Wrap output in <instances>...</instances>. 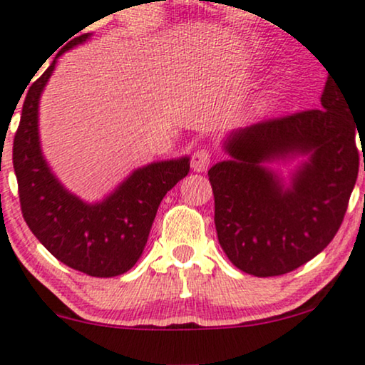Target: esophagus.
<instances>
[{
	"label": "esophagus",
	"instance_id": "esophagus-1",
	"mask_svg": "<svg viewBox=\"0 0 365 365\" xmlns=\"http://www.w3.org/2000/svg\"><path fill=\"white\" fill-rule=\"evenodd\" d=\"M212 161V155L209 150L202 148V150H197L195 153L192 155V170L193 172H205L207 168H209Z\"/></svg>",
	"mask_w": 365,
	"mask_h": 365
}]
</instances>
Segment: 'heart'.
<instances>
[{
    "label": "heart",
    "instance_id": "heart-1",
    "mask_svg": "<svg viewBox=\"0 0 365 365\" xmlns=\"http://www.w3.org/2000/svg\"><path fill=\"white\" fill-rule=\"evenodd\" d=\"M274 94H276L274 87H269V89H266L264 92H262V94L256 101V109L257 110H266L267 108H269V106L273 104V101H274Z\"/></svg>",
    "mask_w": 365,
    "mask_h": 365
}]
</instances>
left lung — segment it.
I'll use <instances>...</instances> for the list:
<instances>
[{
	"label": "left lung",
	"instance_id": "left-lung-1",
	"mask_svg": "<svg viewBox=\"0 0 365 365\" xmlns=\"http://www.w3.org/2000/svg\"><path fill=\"white\" fill-rule=\"evenodd\" d=\"M354 109V92L329 77L320 109L267 119L227 136L230 160L215 163L209 180L217 237L234 266L259 278L279 276L329 246L359 173L355 136L364 138L365 123L352 119ZM297 155L307 160L289 184L265 167Z\"/></svg>",
	"mask_w": 365,
	"mask_h": 365
}]
</instances>
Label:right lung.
Returning <instances> with one entry per match:
<instances>
[{
    "mask_svg": "<svg viewBox=\"0 0 365 365\" xmlns=\"http://www.w3.org/2000/svg\"><path fill=\"white\" fill-rule=\"evenodd\" d=\"M91 35L68 41L31 84L13 141V167L23 219L50 255L81 273L113 278L140 259L160 202L187 177L190 158L153 161L138 168L96 204H87L58 182L40 148V96L60 55L84 43Z\"/></svg>",
    "mask_w": 365,
    "mask_h": 365,
    "instance_id": "1",
    "label": "right lung"
}]
</instances>
